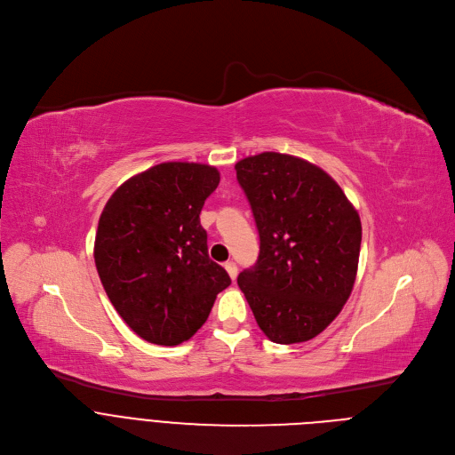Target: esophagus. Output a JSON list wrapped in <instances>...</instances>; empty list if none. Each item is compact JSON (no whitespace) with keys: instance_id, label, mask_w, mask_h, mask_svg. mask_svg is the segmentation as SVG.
Here are the masks:
<instances>
[{"instance_id":"34e87169","label":"esophagus","mask_w":455,"mask_h":455,"mask_svg":"<svg viewBox=\"0 0 455 455\" xmlns=\"http://www.w3.org/2000/svg\"><path fill=\"white\" fill-rule=\"evenodd\" d=\"M225 270L228 272V275H230V279H232V281L237 277V265H235V263H232V261L225 263Z\"/></svg>"}]
</instances>
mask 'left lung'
<instances>
[{
	"instance_id": "8db88e82",
	"label": "left lung",
	"mask_w": 455,
	"mask_h": 455,
	"mask_svg": "<svg viewBox=\"0 0 455 455\" xmlns=\"http://www.w3.org/2000/svg\"><path fill=\"white\" fill-rule=\"evenodd\" d=\"M235 172L261 241L237 284L272 342L311 340L353 291L360 216L340 185L302 158L268 151L239 160Z\"/></svg>"
}]
</instances>
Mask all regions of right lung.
I'll list each match as a JSON object with an SVG mask.
<instances>
[{
    "instance_id": "right-lung-1",
    "label": "right lung",
    "mask_w": 455,
    "mask_h": 455,
    "mask_svg": "<svg viewBox=\"0 0 455 455\" xmlns=\"http://www.w3.org/2000/svg\"><path fill=\"white\" fill-rule=\"evenodd\" d=\"M220 171L165 162L124 181L95 235V267L116 313L140 339L178 346L196 333L230 277L200 223Z\"/></svg>"
}]
</instances>
